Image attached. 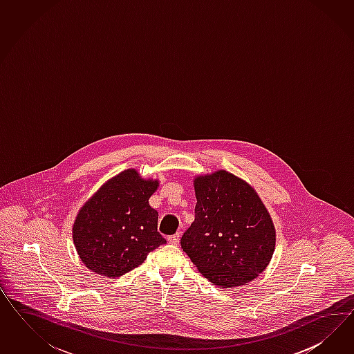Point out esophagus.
<instances>
[{
	"instance_id": "esophagus-1",
	"label": "esophagus",
	"mask_w": 354,
	"mask_h": 354,
	"mask_svg": "<svg viewBox=\"0 0 354 354\" xmlns=\"http://www.w3.org/2000/svg\"><path fill=\"white\" fill-rule=\"evenodd\" d=\"M179 240H180V236H179V234L169 236V237H167V241H169L170 244H172V245H179Z\"/></svg>"
}]
</instances>
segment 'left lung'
Here are the masks:
<instances>
[{
	"mask_svg": "<svg viewBox=\"0 0 354 354\" xmlns=\"http://www.w3.org/2000/svg\"><path fill=\"white\" fill-rule=\"evenodd\" d=\"M194 222L180 244L193 265L219 288L244 286L271 261L277 231L256 189L225 170L197 175Z\"/></svg>",
	"mask_w": 354,
	"mask_h": 354,
	"instance_id": "8db88e82",
	"label": "left lung"
}]
</instances>
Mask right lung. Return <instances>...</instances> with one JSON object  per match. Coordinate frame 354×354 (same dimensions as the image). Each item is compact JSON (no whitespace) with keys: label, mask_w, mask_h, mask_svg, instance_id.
<instances>
[{"label":"right lung","mask_w":354,"mask_h":354,"mask_svg":"<svg viewBox=\"0 0 354 354\" xmlns=\"http://www.w3.org/2000/svg\"><path fill=\"white\" fill-rule=\"evenodd\" d=\"M158 187V179H144L138 170L129 169L86 200L76 214L73 241L88 270L118 278L166 243L157 231L158 213L149 205Z\"/></svg>","instance_id":"add662e5"}]
</instances>
